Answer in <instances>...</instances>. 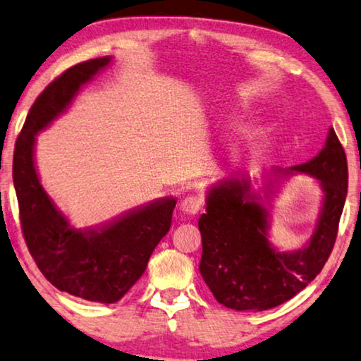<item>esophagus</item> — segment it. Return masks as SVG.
<instances>
[{
	"label": "esophagus",
	"mask_w": 361,
	"mask_h": 361,
	"mask_svg": "<svg viewBox=\"0 0 361 361\" xmlns=\"http://www.w3.org/2000/svg\"><path fill=\"white\" fill-rule=\"evenodd\" d=\"M200 208H202V200H200V197H197V195L185 197L180 203V210L187 213V215H195Z\"/></svg>",
	"instance_id": "obj_1"
}]
</instances>
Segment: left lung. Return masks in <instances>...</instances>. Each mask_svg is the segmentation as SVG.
Instances as JSON below:
<instances>
[{
	"label": "left lung",
	"mask_w": 361,
	"mask_h": 361,
	"mask_svg": "<svg viewBox=\"0 0 361 361\" xmlns=\"http://www.w3.org/2000/svg\"><path fill=\"white\" fill-rule=\"evenodd\" d=\"M275 176L305 172L321 182L322 213L310 244L276 252L267 241V210L244 174L212 187L202 233L200 274L218 302L236 311H264L288 301L316 279L331 255L348 187L347 156L334 128L326 146L305 164Z\"/></svg>",
	"instance_id": "1"
}]
</instances>
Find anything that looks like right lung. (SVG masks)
I'll use <instances>...</instances> for the list:
<instances>
[{
  "mask_svg": "<svg viewBox=\"0 0 361 361\" xmlns=\"http://www.w3.org/2000/svg\"><path fill=\"white\" fill-rule=\"evenodd\" d=\"M109 63V56L87 60L55 78L30 107L13 158L20 229L39 270L60 291L106 305L118 301L143 275L154 247L169 231L176 200L149 203L102 229H73L40 185L34 142L80 87Z\"/></svg>",
  "mask_w": 361,
  "mask_h": 361,
  "instance_id": "1",
  "label": "right lung"
}]
</instances>
